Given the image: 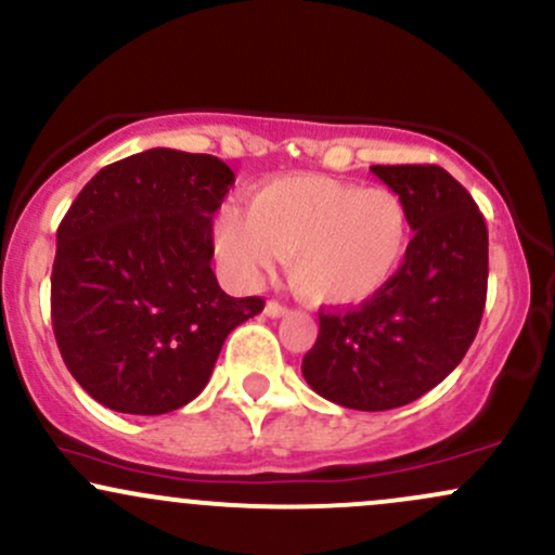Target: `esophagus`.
<instances>
[{"label": "esophagus", "mask_w": 555, "mask_h": 555, "mask_svg": "<svg viewBox=\"0 0 555 555\" xmlns=\"http://www.w3.org/2000/svg\"><path fill=\"white\" fill-rule=\"evenodd\" d=\"M289 308L282 306V302L276 300H268L266 302V315H271V319H282V315H287Z\"/></svg>", "instance_id": "1"}]
</instances>
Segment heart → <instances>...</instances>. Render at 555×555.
I'll return each mask as SVG.
<instances>
[{
	"label": "heart",
	"mask_w": 555,
	"mask_h": 555,
	"mask_svg": "<svg viewBox=\"0 0 555 555\" xmlns=\"http://www.w3.org/2000/svg\"><path fill=\"white\" fill-rule=\"evenodd\" d=\"M212 245L231 276L255 282L289 258V282L315 308H358L405 263L411 216L398 192L300 173L268 181L249 210L223 205Z\"/></svg>",
	"instance_id": "heart-1"
}]
</instances>
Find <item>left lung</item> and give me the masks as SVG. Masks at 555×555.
<instances>
[{
    "label": "left lung",
    "instance_id": "1",
    "mask_svg": "<svg viewBox=\"0 0 555 555\" xmlns=\"http://www.w3.org/2000/svg\"><path fill=\"white\" fill-rule=\"evenodd\" d=\"M403 197L413 240L379 297L319 313L302 376L352 411L413 403L464 361L487 297V227L472 194L440 166H371Z\"/></svg>",
    "mask_w": 555,
    "mask_h": 555
}]
</instances>
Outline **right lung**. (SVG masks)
<instances>
[{"label": "right lung", "instance_id": "obj_1", "mask_svg": "<svg viewBox=\"0 0 555 555\" xmlns=\"http://www.w3.org/2000/svg\"><path fill=\"white\" fill-rule=\"evenodd\" d=\"M234 170L155 147L105 166L57 229L52 328L65 366L96 403L160 416L197 398L223 343L263 310L212 273V212Z\"/></svg>", "mask_w": 555, "mask_h": 555}]
</instances>
